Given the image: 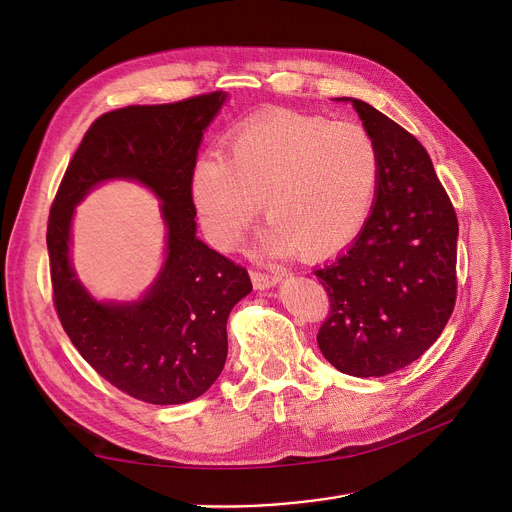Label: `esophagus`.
Segmentation results:
<instances>
[{"label":"esophagus","instance_id":"1","mask_svg":"<svg viewBox=\"0 0 512 512\" xmlns=\"http://www.w3.org/2000/svg\"><path fill=\"white\" fill-rule=\"evenodd\" d=\"M251 280H253V286H255V288L265 290V288H272V286H276L278 282H282V274H265V272L251 270Z\"/></svg>","mask_w":512,"mask_h":512}]
</instances>
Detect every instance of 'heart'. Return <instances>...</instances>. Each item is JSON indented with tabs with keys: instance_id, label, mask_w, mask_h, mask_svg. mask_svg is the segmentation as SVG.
Returning a JSON list of instances; mask_svg holds the SVG:
<instances>
[{
	"instance_id": "heart-1",
	"label": "heart",
	"mask_w": 512,
	"mask_h": 512,
	"mask_svg": "<svg viewBox=\"0 0 512 512\" xmlns=\"http://www.w3.org/2000/svg\"><path fill=\"white\" fill-rule=\"evenodd\" d=\"M380 155L355 122L270 112L238 126L222 153L195 161L188 195L207 238L236 249L261 209V249L328 257L359 236L378 191Z\"/></svg>"
}]
</instances>
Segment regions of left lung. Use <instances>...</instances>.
Wrapping results in <instances>:
<instances>
[{
    "instance_id": "left-lung-1",
    "label": "left lung",
    "mask_w": 512,
    "mask_h": 512,
    "mask_svg": "<svg viewBox=\"0 0 512 512\" xmlns=\"http://www.w3.org/2000/svg\"><path fill=\"white\" fill-rule=\"evenodd\" d=\"M351 101L380 155L369 218L336 261L315 270L330 297L319 351L338 371L382 378L432 346L456 301L459 222L423 145L369 103Z\"/></svg>"
}]
</instances>
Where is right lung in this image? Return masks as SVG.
<instances>
[{
  "instance_id": "right-lung-1",
  "label": "right lung",
  "mask_w": 512,
  "mask_h": 512,
  "mask_svg": "<svg viewBox=\"0 0 512 512\" xmlns=\"http://www.w3.org/2000/svg\"><path fill=\"white\" fill-rule=\"evenodd\" d=\"M226 99L218 91L103 114L78 145L49 211L47 251L62 328L101 378L151 405H182L211 388L228 355V315L253 290L245 267L197 238L188 195L203 132ZM110 179L149 187L167 224L165 265L137 302H97L71 267L73 207Z\"/></svg>"
}]
</instances>
